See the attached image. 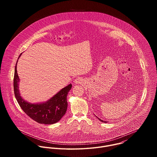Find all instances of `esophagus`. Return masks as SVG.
I'll return each mask as SVG.
<instances>
[{
	"mask_svg": "<svg viewBox=\"0 0 157 157\" xmlns=\"http://www.w3.org/2000/svg\"><path fill=\"white\" fill-rule=\"evenodd\" d=\"M84 82V79L82 78H78L75 80V84H82Z\"/></svg>",
	"mask_w": 157,
	"mask_h": 157,
	"instance_id": "34e87169",
	"label": "esophagus"
}]
</instances>
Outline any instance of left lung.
Returning a JSON list of instances; mask_svg holds the SVG:
<instances>
[{"label": "left lung", "instance_id": "1", "mask_svg": "<svg viewBox=\"0 0 157 157\" xmlns=\"http://www.w3.org/2000/svg\"><path fill=\"white\" fill-rule=\"evenodd\" d=\"M96 117H97V118H98V119H99V120L101 122H105V123H107V122H108L107 121H102V120H101V119H99V117H98L96 116Z\"/></svg>", "mask_w": 157, "mask_h": 157}]
</instances>
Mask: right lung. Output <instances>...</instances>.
<instances>
[{"mask_svg":"<svg viewBox=\"0 0 157 157\" xmlns=\"http://www.w3.org/2000/svg\"><path fill=\"white\" fill-rule=\"evenodd\" d=\"M21 54L19 55L15 64L13 78L14 93L18 104L27 116L38 123L53 124L58 122L66 112L68 107L67 95L71 89V84L61 89L46 102L30 103L25 101L20 95L19 90L20 79L17 71V62Z\"/></svg>","mask_w":157,"mask_h":157,"instance_id":"1","label":"right lung"}]
</instances>
